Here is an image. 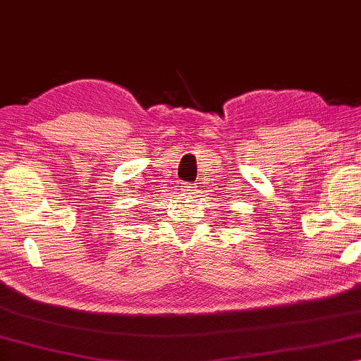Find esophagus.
Masks as SVG:
<instances>
[{"label":"esophagus","mask_w":361,"mask_h":361,"mask_svg":"<svg viewBox=\"0 0 361 361\" xmlns=\"http://www.w3.org/2000/svg\"><path fill=\"white\" fill-rule=\"evenodd\" d=\"M197 193V186H185V195L186 197H193V195Z\"/></svg>","instance_id":"obj_1"}]
</instances>
